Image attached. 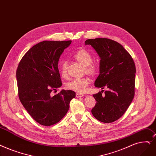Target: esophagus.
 <instances>
[{"label": "esophagus", "mask_w": 156, "mask_h": 156, "mask_svg": "<svg viewBox=\"0 0 156 156\" xmlns=\"http://www.w3.org/2000/svg\"><path fill=\"white\" fill-rule=\"evenodd\" d=\"M84 95L83 94H81V93H76V98H81V97H83Z\"/></svg>", "instance_id": "obj_1"}]
</instances>
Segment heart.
<instances>
[{
  "mask_svg": "<svg viewBox=\"0 0 156 156\" xmlns=\"http://www.w3.org/2000/svg\"><path fill=\"white\" fill-rule=\"evenodd\" d=\"M74 58L84 66V73L93 76L96 75L98 71V67L96 64L92 62L93 58L90 53L84 48H81L74 53ZM61 75L63 78L67 76V63L63 61L61 64ZM90 80L89 77H83L79 79H74L66 85L67 89L76 92L78 93H83L87 87L89 85Z\"/></svg>",
  "mask_w": 156,
  "mask_h": 156,
  "instance_id": "obj_1",
  "label": "heart"
}]
</instances>
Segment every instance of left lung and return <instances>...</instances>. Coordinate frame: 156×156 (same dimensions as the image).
Instances as JSON below:
<instances>
[{
  "label": "left lung",
  "mask_w": 156,
  "mask_h": 156,
  "mask_svg": "<svg viewBox=\"0 0 156 156\" xmlns=\"http://www.w3.org/2000/svg\"><path fill=\"white\" fill-rule=\"evenodd\" d=\"M99 55V75L96 87L108 88L93 96L96 101L91 112L97 120L111 123L120 119L127 110L134 96L136 67L129 53L113 40L107 38L87 39Z\"/></svg>",
  "instance_id": "left-lung-1"
}]
</instances>
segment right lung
Returning <instances> with one entry per match:
<instances>
[{
    "instance_id": "obj_1",
    "label": "right lung",
    "mask_w": 156,
    "mask_h": 156,
    "mask_svg": "<svg viewBox=\"0 0 156 156\" xmlns=\"http://www.w3.org/2000/svg\"><path fill=\"white\" fill-rule=\"evenodd\" d=\"M71 41H44L33 46L20 60L16 69L18 97L25 110L37 123L44 126L61 120L76 93L62 90L58 62Z\"/></svg>"
}]
</instances>
